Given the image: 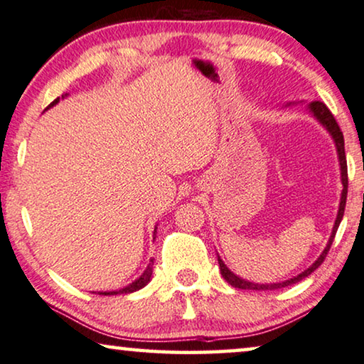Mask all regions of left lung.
Masks as SVG:
<instances>
[{
  "instance_id": "1",
  "label": "left lung",
  "mask_w": 364,
  "mask_h": 364,
  "mask_svg": "<svg viewBox=\"0 0 364 364\" xmlns=\"http://www.w3.org/2000/svg\"><path fill=\"white\" fill-rule=\"evenodd\" d=\"M309 109H310L311 114H314L315 119L318 120L320 124L323 125L325 129L330 132L331 136H333L335 145H336V151H338V160H340V168H341V183H343L341 201H340V209H338V216H336V221H335L333 231H331L328 244H326V247H325L323 252H321L320 257L315 260V264H311L310 267L305 270V272H301L300 275H296V277L290 279V280H285V282H282V284H252V282H247V280H244V279L237 277V275H234L231 270L226 267V264H224L223 260L218 257L223 277L226 279L228 282L231 284L232 287H235V289H244V290H275V289H282V287L300 282L301 279L309 277V275L314 272V270H316V269L320 267L321 262H323L325 257H326V254H328L331 244H333V239H335V234L338 231V226H340V223H341V219H343V214H345L346 194H348V166H346V155H345V138H343V132L340 130V127H338L335 117L331 115V112L328 110V107H326L323 102H318V100L311 102V104L309 105Z\"/></svg>"
}]
</instances>
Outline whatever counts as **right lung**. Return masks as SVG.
I'll return each mask as SVG.
<instances>
[{
  "instance_id": "1",
  "label": "right lung",
  "mask_w": 364,
  "mask_h": 364,
  "mask_svg": "<svg viewBox=\"0 0 364 364\" xmlns=\"http://www.w3.org/2000/svg\"><path fill=\"white\" fill-rule=\"evenodd\" d=\"M59 102V99H55L53 104H50L49 107H53V105H55ZM48 107V109H49ZM151 274H153V259L150 260V264H148V267H146V270L145 272H143L140 277H138L135 282H132L130 285H127L125 289H120V290H115V291H99L100 295H117V294H132V291H136V290H140V289H143V287H145L148 282H150V279H151Z\"/></svg>"
}]
</instances>
